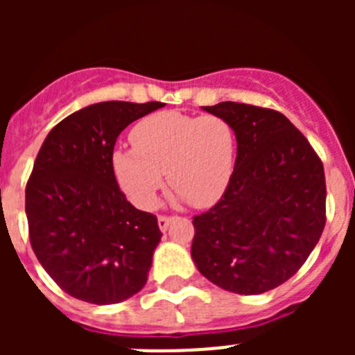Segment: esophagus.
Here are the masks:
<instances>
[{
    "mask_svg": "<svg viewBox=\"0 0 355 355\" xmlns=\"http://www.w3.org/2000/svg\"><path fill=\"white\" fill-rule=\"evenodd\" d=\"M171 222H172V216H165V215L158 216V227L162 229V231H167V227Z\"/></svg>",
    "mask_w": 355,
    "mask_h": 355,
    "instance_id": "1",
    "label": "esophagus"
}]
</instances>
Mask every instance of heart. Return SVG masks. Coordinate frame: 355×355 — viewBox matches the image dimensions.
<instances>
[{"label":"heart","mask_w":355,"mask_h":355,"mask_svg":"<svg viewBox=\"0 0 355 355\" xmlns=\"http://www.w3.org/2000/svg\"><path fill=\"white\" fill-rule=\"evenodd\" d=\"M131 149L114 153L119 183L135 205H158L163 174L188 205L208 208L224 196L234 162V131L218 115L162 112L131 131Z\"/></svg>","instance_id":"1"}]
</instances>
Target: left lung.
Masks as SVG:
<instances>
[{
	"label": "left lung",
	"mask_w": 355,
	"mask_h": 355,
	"mask_svg": "<svg viewBox=\"0 0 355 355\" xmlns=\"http://www.w3.org/2000/svg\"><path fill=\"white\" fill-rule=\"evenodd\" d=\"M202 110L231 124L236 162L220 200L193 216L192 259L222 290L265 293L297 274L322 236L324 165L275 110L233 101Z\"/></svg>",
	"instance_id": "obj_1"
}]
</instances>
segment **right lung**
Segmentation results:
<instances>
[{
	"mask_svg": "<svg viewBox=\"0 0 355 355\" xmlns=\"http://www.w3.org/2000/svg\"><path fill=\"white\" fill-rule=\"evenodd\" d=\"M163 103L105 101L58 122L26 184L30 243L65 293L106 306L139 293L162 240L158 218L135 208L114 172L117 137Z\"/></svg>",
	"mask_w": 355,
	"mask_h": 355,
	"instance_id": "right-lung-1",
	"label": "right lung"
}]
</instances>
